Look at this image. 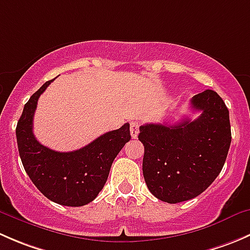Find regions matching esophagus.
Returning <instances> with one entry per match:
<instances>
[{
	"label": "esophagus",
	"mask_w": 250,
	"mask_h": 250,
	"mask_svg": "<svg viewBox=\"0 0 250 250\" xmlns=\"http://www.w3.org/2000/svg\"><path fill=\"white\" fill-rule=\"evenodd\" d=\"M139 122H137V121H134V122L130 123V134H132V138H137L138 134H139Z\"/></svg>",
	"instance_id": "34e87169"
}]
</instances>
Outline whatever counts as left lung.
I'll return each instance as SVG.
<instances>
[{
	"label": "left lung",
	"instance_id": "1",
	"mask_svg": "<svg viewBox=\"0 0 250 250\" xmlns=\"http://www.w3.org/2000/svg\"><path fill=\"white\" fill-rule=\"evenodd\" d=\"M191 107L201 111L196 120L140 127L144 179L150 192L163 202L197 197L215 180L228 157L231 125L224 100L207 89L191 99Z\"/></svg>",
	"mask_w": 250,
	"mask_h": 250
}]
</instances>
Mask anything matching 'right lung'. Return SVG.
Instances as JSON below:
<instances>
[{"label":"right lung","instance_id":"add662e5","mask_svg":"<svg viewBox=\"0 0 250 250\" xmlns=\"http://www.w3.org/2000/svg\"><path fill=\"white\" fill-rule=\"evenodd\" d=\"M53 81H47L25 104L16 129L18 150L25 172L48 200L81 207L92 202L104 188L113 160L130 140L129 123L100 135L80 150H50L36 140L32 121L40 95Z\"/></svg>","mask_w":250,"mask_h":250}]
</instances>
